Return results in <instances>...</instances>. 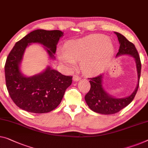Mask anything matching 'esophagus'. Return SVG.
I'll return each mask as SVG.
<instances>
[{"label": "esophagus", "mask_w": 148, "mask_h": 148, "mask_svg": "<svg viewBox=\"0 0 148 148\" xmlns=\"http://www.w3.org/2000/svg\"><path fill=\"white\" fill-rule=\"evenodd\" d=\"M80 77L78 76V75H76V74H75V75H74V76H73V80H74V81H78L79 80H80Z\"/></svg>", "instance_id": "34e87169"}]
</instances>
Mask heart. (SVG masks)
Segmentation results:
<instances>
[{
	"mask_svg": "<svg viewBox=\"0 0 148 148\" xmlns=\"http://www.w3.org/2000/svg\"><path fill=\"white\" fill-rule=\"evenodd\" d=\"M113 52V45L106 36L94 34L68 43L60 60L70 69L82 62L84 73L94 75L104 70Z\"/></svg>",
	"mask_w": 148,
	"mask_h": 148,
	"instance_id": "b5f03b06",
	"label": "heart"
}]
</instances>
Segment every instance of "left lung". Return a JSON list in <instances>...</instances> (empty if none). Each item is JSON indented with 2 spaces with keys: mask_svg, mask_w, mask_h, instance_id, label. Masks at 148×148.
I'll return each mask as SVG.
<instances>
[{
  "mask_svg": "<svg viewBox=\"0 0 148 148\" xmlns=\"http://www.w3.org/2000/svg\"><path fill=\"white\" fill-rule=\"evenodd\" d=\"M120 44L119 52L116 56L122 54H130L135 58L138 74V84L135 91L127 98H114L108 95L102 88V74L88 78L90 80V89L86 94L85 100L92 111L102 114H114L118 113L132 102L135 97L139 87V82L141 74L142 64L140 56L135 46L125 36L118 32H115Z\"/></svg>",
  "mask_w": 148,
  "mask_h": 148,
  "instance_id": "8db88e82",
  "label": "left lung"
}]
</instances>
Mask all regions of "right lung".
<instances>
[{
	"label": "right lung",
	"instance_id": "obj_1",
	"mask_svg": "<svg viewBox=\"0 0 148 148\" xmlns=\"http://www.w3.org/2000/svg\"><path fill=\"white\" fill-rule=\"evenodd\" d=\"M63 32L60 30H34L18 41L6 58L4 72L6 86L13 102L20 108L36 114L47 113L60 104L64 92L71 85L72 76H64L48 67L42 74L30 78L20 71L25 48L28 44L38 42L54 58L56 45Z\"/></svg>",
	"mask_w": 148,
	"mask_h": 148
}]
</instances>
